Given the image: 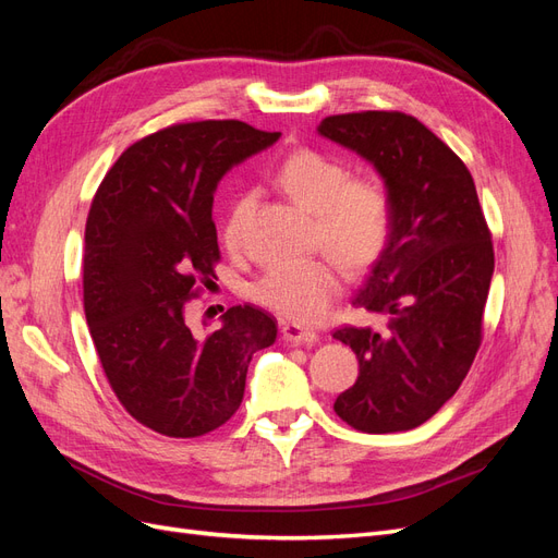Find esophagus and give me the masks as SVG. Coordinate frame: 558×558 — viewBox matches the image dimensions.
Segmentation results:
<instances>
[{
    "label": "esophagus",
    "instance_id": "obj_1",
    "mask_svg": "<svg viewBox=\"0 0 558 558\" xmlns=\"http://www.w3.org/2000/svg\"><path fill=\"white\" fill-rule=\"evenodd\" d=\"M281 335L286 342H291L295 347H312L318 342V335L312 328H302L298 324H281Z\"/></svg>",
    "mask_w": 558,
    "mask_h": 558
}]
</instances>
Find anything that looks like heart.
<instances>
[{
    "mask_svg": "<svg viewBox=\"0 0 558 558\" xmlns=\"http://www.w3.org/2000/svg\"><path fill=\"white\" fill-rule=\"evenodd\" d=\"M279 189L316 218V242L347 269L375 263L391 238L393 207L386 185L375 177L349 179V167L320 150L302 148L277 170ZM253 209L248 193L232 202L223 223V242L240 251ZM340 279L328 260H298L269 267L253 295L263 307L295 324H312L330 307Z\"/></svg>",
    "mask_w": 558,
    "mask_h": 558,
    "instance_id": "heart-1",
    "label": "heart"
}]
</instances>
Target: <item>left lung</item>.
<instances>
[{"mask_svg": "<svg viewBox=\"0 0 558 558\" xmlns=\"http://www.w3.org/2000/svg\"><path fill=\"white\" fill-rule=\"evenodd\" d=\"M316 130L373 165L393 207L391 238L353 298L388 324L332 332L359 359V379L335 412L363 433L412 430L459 391L475 361L492 232L468 167L414 116L342 113Z\"/></svg>", "mask_w": 558, "mask_h": 558, "instance_id": "1", "label": "left lung"}]
</instances>
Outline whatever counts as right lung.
<instances>
[{"mask_svg":"<svg viewBox=\"0 0 558 558\" xmlns=\"http://www.w3.org/2000/svg\"><path fill=\"white\" fill-rule=\"evenodd\" d=\"M281 137L242 121L179 123L132 144L93 197L83 305L99 363L123 408L170 437L205 435L240 410L256 351L277 320L238 305L195 337L185 305L221 258L216 185Z\"/></svg>","mask_w":558,"mask_h":558,"instance_id":"right-lung-1","label":"right lung"}]
</instances>
